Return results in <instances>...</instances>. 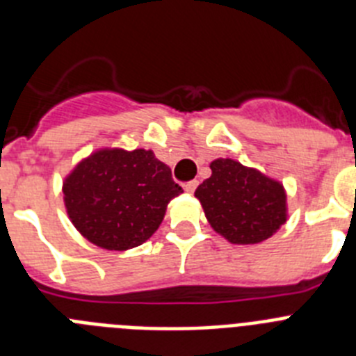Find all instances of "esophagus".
Returning <instances> with one entry per match:
<instances>
[{"mask_svg": "<svg viewBox=\"0 0 356 356\" xmlns=\"http://www.w3.org/2000/svg\"><path fill=\"white\" fill-rule=\"evenodd\" d=\"M196 187H197V181H196V180H193V181H187V184L184 185L185 193H188V194H193L194 191H196Z\"/></svg>", "mask_w": 356, "mask_h": 356, "instance_id": "esophagus-1", "label": "esophagus"}]
</instances>
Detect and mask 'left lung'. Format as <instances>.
<instances>
[{"instance_id": "1", "label": "left lung", "mask_w": 356, "mask_h": 356, "mask_svg": "<svg viewBox=\"0 0 356 356\" xmlns=\"http://www.w3.org/2000/svg\"><path fill=\"white\" fill-rule=\"evenodd\" d=\"M212 175L196 188L207 221L232 244H259L287 221L282 181L232 159L210 162Z\"/></svg>"}]
</instances>
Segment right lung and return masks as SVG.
<instances>
[{
	"label": "right lung",
	"mask_w": 356,
	"mask_h": 356,
	"mask_svg": "<svg viewBox=\"0 0 356 356\" xmlns=\"http://www.w3.org/2000/svg\"><path fill=\"white\" fill-rule=\"evenodd\" d=\"M62 193L72 226L87 241L127 251L155 234L169 201L184 191L151 149L99 147L71 169Z\"/></svg>",
	"instance_id": "1"
}]
</instances>
